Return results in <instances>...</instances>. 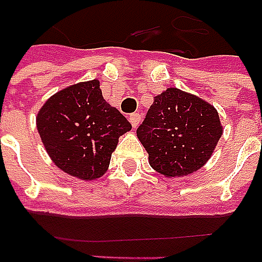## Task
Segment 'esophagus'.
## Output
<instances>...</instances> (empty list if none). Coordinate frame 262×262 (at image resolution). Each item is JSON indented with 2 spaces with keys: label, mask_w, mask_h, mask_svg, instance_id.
<instances>
[{
  "label": "esophagus",
  "mask_w": 262,
  "mask_h": 262,
  "mask_svg": "<svg viewBox=\"0 0 262 262\" xmlns=\"http://www.w3.org/2000/svg\"><path fill=\"white\" fill-rule=\"evenodd\" d=\"M128 120L134 128H137V127L139 125V123H141V116H139L138 113H133V115H129Z\"/></svg>",
  "instance_id": "1"
}]
</instances>
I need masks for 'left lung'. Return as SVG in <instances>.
I'll return each instance as SVG.
<instances>
[{"label":"left lung","instance_id":"obj_1","mask_svg":"<svg viewBox=\"0 0 262 262\" xmlns=\"http://www.w3.org/2000/svg\"><path fill=\"white\" fill-rule=\"evenodd\" d=\"M222 133L221 120L211 103L171 86L155 96L137 137L153 170L176 178L200 170L213 156Z\"/></svg>","mask_w":262,"mask_h":262}]
</instances>
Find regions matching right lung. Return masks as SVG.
<instances>
[{
    "instance_id": "add662e5",
    "label": "right lung",
    "mask_w": 262,
    "mask_h": 262,
    "mask_svg": "<svg viewBox=\"0 0 262 262\" xmlns=\"http://www.w3.org/2000/svg\"><path fill=\"white\" fill-rule=\"evenodd\" d=\"M99 80L77 82L47 99L35 124L59 170L81 181L105 174L119 138L131 124L102 96Z\"/></svg>"
}]
</instances>
